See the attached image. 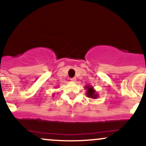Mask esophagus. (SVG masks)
I'll list each match as a JSON object with an SVG mask.
<instances>
[{
  "label": "esophagus",
  "instance_id": "obj_1",
  "mask_svg": "<svg viewBox=\"0 0 146 146\" xmlns=\"http://www.w3.org/2000/svg\"><path fill=\"white\" fill-rule=\"evenodd\" d=\"M71 81L73 82H76V78H71Z\"/></svg>",
  "mask_w": 146,
  "mask_h": 146
}]
</instances>
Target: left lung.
<instances>
[{
    "instance_id": "left-lung-1",
    "label": "left lung",
    "mask_w": 146,
    "mask_h": 146,
    "mask_svg": "<svg viewBox=\"0 0 146 146\" xmlns=\"http://www.w3.org/2000/svg\"><path fill=\"white\" fill-rule=\"evenodd\" d=\"M85 89L86 90V95L88 98L91 99H97L98 98V93H96L93 86H91L90 85H87L85 86Z\"/></svg>"
}]
</instances>
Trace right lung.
I'll return each instance as SVG.
<instances>
[{
    "label": "right lung",
    "mask_w": 146,
    "mask_h": 146,
    "mask_svg": "<svg viewBox=\"0 0 146 146\" xmlns=\"http://www.w3.org/2000/svg\"><path fill=\"white\" fill-rule=\"evenodd\" d=\"M53 95H54V94H53Z\"/></svg>",
    "instance_id": "1"
}]
</instances>
